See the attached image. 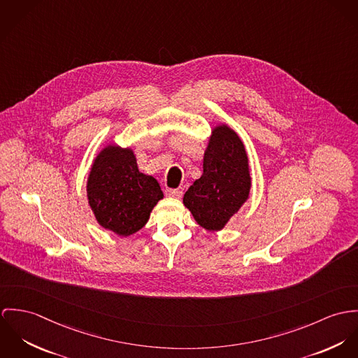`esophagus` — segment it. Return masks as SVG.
<instances>
[{
    "label": "esophagus",
    "mask_w": 358,
    "mask_h": 358,
    "mask_svg": "<svg viewBox=\"0 0 358 358\" xmlns=\"http://www.w3.org/2000/svg\"><path fill=\"white\" fill-rule=\"evenodd\" d=\"M166 195L171 198L180 199L182 196V188H176V189H166Z\"/></svg>",
    "instance_id": "34e87169"
}]
</instances>
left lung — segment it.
<instances>
[{
  "mask_svg": "<svg viewBox=\"0 0 358 358\" xmlns=\"http://www.w3.org/2000/svg\"><path fill=\"white\" fill-rule=\"evenodd\" d=\"M250 189L244 143L231 126L218 123L204 150L203 174L185 192L182 203L201 228L220 232L247 201Z\"/></svg>",
  "mask_w": 358,
  "mask_h": 358,
  "instance_id": "1",
  "label": "left lung"
}]
</instances>
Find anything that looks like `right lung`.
<instances>
[{"mask_svg":"<svg viewBox=\"0 0 358 358\" xmlns=\"http://www.w3.org/2000/svg\"><path fill=\"white\" fill-rule=\"evenodd\" d=\"M86 196L97 224L126 238L148 222L163 192L155 177L138 170L130 147L110 143L90 166Z\"/></svg>","mask_w":358,"mask_h":358,"instance_id":"add662e5","label":"right lung"}]
</instances>
